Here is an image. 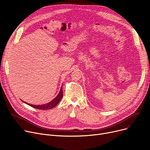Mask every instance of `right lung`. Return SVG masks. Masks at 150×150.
I'll return each instance as SVG.
<instances>
[{"instance_id":"obj_1","label":"right lung","mask_w":150,"mask_h":150,"mask_svg":"<svg viewBox=\"0 0 150 150\" xmlns=\"http://www.w3.org/2000/svg\"><path fill=\"white\" fill-rule=\"evenodd\" d=\"M63 97V90H62V87H61L60 88V92L58 94V95L52 101H51V102H49V103L47 104H43V105H33V104H27L25 102H23L26 103L27 104H28V105H30L31 107H32V108H35V109H40V110H48V109H51L53 108H54L55 106H56V105L62 99Z\"/></svg>"}]
</instances>
